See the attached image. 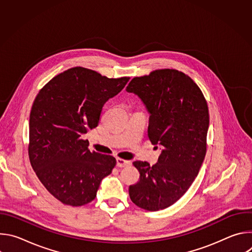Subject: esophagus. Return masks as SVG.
I'll list each match as a JSON object with an SVG mask.
<instances>
[{
	"instance_id": "obj_1",
	"label": "esophagus",
	"mask_w": 252,
	"mask_h": 252,
	"mask_svg": "<svg viewBox=\"0 0 252 252\" xmlns=\"http://www.w3.org/2000/svg\"><path fill=\"white\" fill-rule=\"evenodd\" d=\"M128 165H130L129 160H126V159H123V158H117V166L126 167V166H128Z\"/></svg>"
}]
</instances>
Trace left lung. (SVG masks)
<instances>
[{
	"instance_id": "left-lung-1",
	"label": "left lung",
	"mask_w": 252,
	"mask_h": 252,
	"mask_svg": "<svg viewBox=\"0 0 252 252\" xmlns=\"http://www.w3.org/2000/svg\"><path fill=\"white\" fill-rule=\"evenodd\" d=\"M133 93L150 113L148 134L163 150L153 166L134 161L139 181L130 186L131 201L149 211L164 209L181 198L198 174L206 154L209 126L207 102L198 86L176 69H156L133 78Z\"/></svg>"
}]
</instances>
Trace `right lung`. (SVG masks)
Segmentation results:
<instances>
[{
    "mask_svg": "<svg viewBox=\"0 0 252 252\" xmlns=\"http://www.w3.org/2000/svg\"><path fill=\"white\" fill-rule=\"evenodd\" d=\"M128 80L76 66L53 78L35 96L29 124L30 161L43 186L63 204L91 202L101 179L112 173L116 158L91 152L82 135L97 126L103 104Z\"/></svg>",
    "mask_w": 252,
    "mask_h": 252,
    "instance_id": "obj_1",
    "label": "right lung"
}]
</instances>
